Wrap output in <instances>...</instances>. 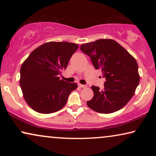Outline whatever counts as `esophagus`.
<instances>
[{
    "instance_id": "esophagus-1",
    "label": "esophagus",
    "mask_w": 156,
    "mask_h": 156,
    "mask_svg": "<svg viewBox=\"0 0 156 156\" xmlns=\"http://www.w3.org/2000/svg\"><path fill=\"white\" fill-rule=\"evenodd\" d=\"M78 86L80 87H81V88H86V87H87V85H86V84H78Z\"/></svg>"
}]
</instances>
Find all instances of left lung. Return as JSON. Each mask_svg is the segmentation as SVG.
Masks as SVG:
<instances>
[{
  "label": "left lung",
  "mask_w": 156,
  "mask_h": 156,
  "mask_svg": "<svg viewBox=\"0 0 156 156\" xmlns=\"http://www.w3.org/2000/svg\"><path fill=\"white\" fill-rule=\"evenodd\" d=\"M80 50L90 57L96 69L102 71L105 88L92 86L94 97L87 102L91 109L100 113L120 110L133 97L140 81L136 59L112 39H100L83 44Z\"/></svg>",
  "instance_id": "1"
}]
</instances>
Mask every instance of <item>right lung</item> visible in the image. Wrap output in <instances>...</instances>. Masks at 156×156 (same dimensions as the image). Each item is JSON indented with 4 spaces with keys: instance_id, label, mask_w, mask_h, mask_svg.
<instances>
[{
    "instance_id": "add662e5",
    "label": "right lung",
    "mask_w": 156,
    "mask_h": 156,
    "mask_svg": "<svg viewBox=\"0 0 156 156\" xmlns=\"http://www.w3.org/2000/svg\"><path fill=\"white\" fill-rule=\"evenodd\" d=\"M78 47L68 42H49L34 49L23 63L20 85L31 109L47 114L64 107L69 95L78 85L58 76Z\"/></svg>"
}]
</instances>
